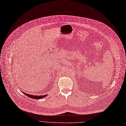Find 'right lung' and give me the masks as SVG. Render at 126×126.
Here are the masks:
<instances>
[{"label":"right lung","mask_w":126,"mask_h":126,"mask_svg":"<svg viewBox=\"0 0 126 126\" xmlns=\"http://www.w3.org/2000/svg\"><path fill=\"white\" fill-rule=\"evenodd\" d=\"M25 95H27L28 97L30 98H31L32 99H42L44 98L45 97L47 96V95H40V96H38V95H30L29 94H27L25 92H22Z\"/></svg>","instance_id":"add662e5"}]
</instances>
